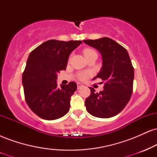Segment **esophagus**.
<instances>
[{"label":"esophagus","mask_w":157,"mask_h":157,"mask_svg":"<svg viewBox=\"0 0 157 157\" xmlns=\"http://www.w3.org/2000/svg\"><path fill=\"white\" fill-rule=\"evenodd\" d=\"M77 89H80L81 87L82 86V85L80 83V82H77Z\"/></svg>","instance_id":"1"}]
</instances>
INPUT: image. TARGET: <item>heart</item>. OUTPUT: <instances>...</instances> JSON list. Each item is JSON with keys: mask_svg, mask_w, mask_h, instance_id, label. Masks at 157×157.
<instances>
[{"mask_svg": "<svg viewBox=\"0 0 157 157\" xmlns=\"http://www.w3.org/2000/svg\"><path fill=\"white\" fill-rule=\"evenodd\" d=\"M92 52H95L94 51L93 49H91V48H85L83 50L84 56H87L88 55H89V54L92 53ZM89 74L88 72H82L80 75V78L82 79V80H86V79L89 77Z\"/></svg>", "mask_w": 157, "mask_h": 157, "instance_id": "obj_1", "label": "heart"}]
</instances>
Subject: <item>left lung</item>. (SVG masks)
Segmentation results:
<instances>
[{
	"instance_id": "1",
	"label": "left lung",
	"mask_w": 157,
	"mask_h": 157,
	"mask_svg": "<svg viewBox=\"0 0 157 157\" xmlns=\"http://www.w3.org/2000/svg\"><path fill=\"white\" fill-rule=\"evenodd\" d=\"M83 42L96 48L102 56L101 69L93 80L105 81L100 93L89 88L91 94L85 101L86 110L96 117H112L122 111L132 94L134 71L130 57L125 48L109 37Z\"/></svg>"
}]
</instances>
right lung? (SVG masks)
Masks as SVG:
<instances>
[{
    "mask_svg": "<svg viewBox=\"0 0 157 157\" xmlns=\"http://www.w3.org/2000/svg\"><path fill=\"white\" fill-rule=\"evenodd\" d=\"M82 44L50 40L34 49L28 57L22 77L29 107L40 118L54 120L66 114L77 90L75 82L57 87V74L66 70L70 54Z\"/></svg>",
    "mask_w": 157,
    "mask_h": 157,
    "instance_id": "1",
    "label": "right lung"
}]
</instances>
